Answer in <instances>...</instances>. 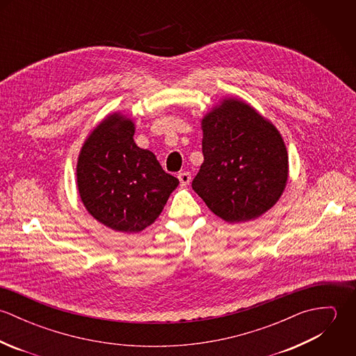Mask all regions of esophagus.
<instances>
[{"label": "esophagus", "instance_id": "1", "mask_svg": "<svg viewBox=\"0 0 356 356\" xmlns=\"http://www.w3.org/2000/svg\"><path fill=\"white\" fill-rule=\"evenodd\" d=\"M178 179H179V182H181L182 185H189V182H191V179H192V175H191V172H188V171H182V172L178 174Z\"/></svg>", "mask_w": 356, "mask_h": 356}]
</instances>
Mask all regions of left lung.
<instances>
[{"instance_id":"left-lung-1","label":"left lung","mask_w":356,"mask_h":356,"mask_svg":"<svg viewBox=\"0 0 356 356\" xmlns=\"http://www.w3.org/2000/svg\"><path fill=\"white\" fill-rule=\"evenodd\" d=\"M203 154L192 188L226 222L260 216L285 189L288 152L282 137L245 102L225 100L204 116Z\"/></svg>"}]
</instances>
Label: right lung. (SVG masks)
<instances>
[{"instance_id": "add662e5", "label": "right lung", "mask_w": 356, "mask_h": 356, "mask_svg": "<svg viewBox=\"0 0 356 356\" xmlns=\"http://www.w3.org/2000/svg\"><path fill=\"white\" fill-rule=\"evenodd\" d=\"M134 124L113 113L86 140L76 165L82 203L102 225L138 233L152 225L179 181L136 145Z\"/></svg>"}]
</instances>
